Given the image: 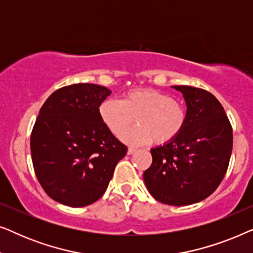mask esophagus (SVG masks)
<instances>
[{"instance_id":"esophagus-1","label":"esophagus","mask_w":253,"mask_h":253,"mask_svg":"<svg viewBox=\"0 0 253 253\" xmlns=\"http://www.w3.org/2000/svg\"><path fill=\"white\" fill-rule=\"evenodd\" d=\"M134 152H136V148H133V147H129V148H127V154H129V155L133 154Z\"/></svg>"}]
</instances>
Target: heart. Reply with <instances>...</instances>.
<instances>
[{"label": "heart", "mask_w": 253, "mask_h": 253, "mask_svg": "<svg viewBox=\"0 0 253 253\" xmlns=\"http://www.w3.org/2000/svg\"><path fill=\"white\" fill-rule=\"evenodd\" d=\"M99 116L116 137L126 132L136 117L140 126L123 136L126 143L132 145L151 140L159 145L169 143L182 132L186 123L184 105L167 93L151 87L130 89L121 101L103 100L99 106Z\"/></svg>", "instance_id": "obj_1"}]
</instances>
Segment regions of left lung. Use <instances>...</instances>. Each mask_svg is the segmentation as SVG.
<instances>
[{
    "label": "left lung",
    "instance_id": "left-lung-1",
    "mask_svg": "<svg viewBox=\"0 0 253 253\" xmlns=\"http://www.w3.org/2000/svg\"><path fill=\"white\" fill-rule=\"evenodd\" d=\"M183 94L186 123L174 140L152 148L145 185L158 202L172 206L199 203L215 191L226 175L233 150V129L212 93L192 86H171Z\"/></svg>",
    "mask_w": 253,
    "mask_h": 253
}]
</instances>
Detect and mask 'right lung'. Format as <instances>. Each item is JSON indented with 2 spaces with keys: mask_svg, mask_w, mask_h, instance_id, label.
<instances>
[{
  "mask_svg": "<svg viewBox=\"0 0 253 253\" xmlns=\"http://www.w3.org/2000/svg\"><path fill=\"white\" fill-rule=\"evenodd\" d=\"M112 91L79 83L58 88L41 107L31 134L38 181L55 202L91 205L108 188L127 148L107 129L99 106Z\"/></svg>",
  "mask_w": 253,
  "mask_h": 253,
  "instance_id": "right-lung-1",
  "label": "right lung"
}]
</instances>
